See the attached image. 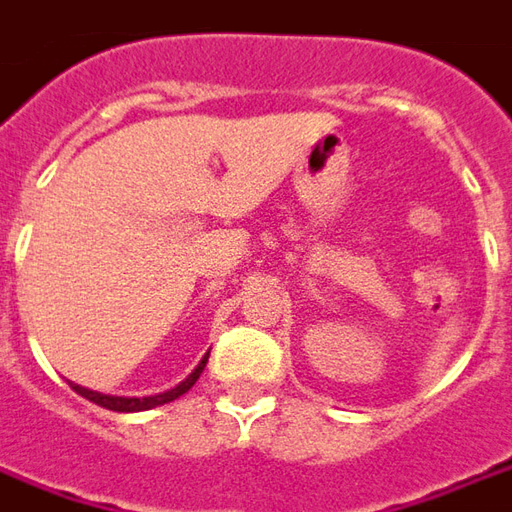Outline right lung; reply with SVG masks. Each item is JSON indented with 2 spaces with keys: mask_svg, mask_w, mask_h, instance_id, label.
<instances>
[{
  "mask_svg": "<svg viewBox=\"0 0 512 512\" xmlns=\"http://www.w3.org/2000/svg\"><path fill=\"white\" fill-rule=\"evenodd\" d=\"M207 357H210V352L199 360V366H196L194 371L180 382V385H174V388H169V391H163V393H155V396H110V393L91 391V388H82V385H74V382H71V388L80 393V396H85L88 402H94V405L99 407H107V410H116V413H141V410H152V407L169 405V402H174V399H180L182 393L191 391V388H194V382L199 380V374L205 371Z\"/></svg>",
  "mask_w": 512,
  "mask_h": 512,
  "instance_id": "1",
  "label": "right lung"
}]
</instances>
